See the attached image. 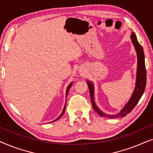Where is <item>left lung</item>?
I'll list each match as a JSON object with an SVG mask.
<instances>
[{
  "instance_id": "obj_1",
  "label": "left lung",
  "mask_w": 153,
  "mask_h": 153,
  "mask_svg": "<svg viewBox=\"0 0 153 153\" xmlns=\"http://www.w3.org/2000/svg\"><path fill=\"white\" fill-rule=\"evenodd\" d=\"M131 39L133 45L134 46L135 50L137 54V79H136V84L134 91L132 95L131 96L129 102L125 104L122 110L118 114L116 115H107L105 113L101 111L100 108L96 105L95 100H94V85L91 81H87V84L88 85V88L91 95V100L92 102L93 109L101 116L106 117V118H115L119 117H124L127 116L129 113H130L135 106L139 102L140 98L143 95L146 88V69L145 65V56L142 46L138 42L137 37L134 33H132L131 35Z\"/></svg>"
}]
</instances>
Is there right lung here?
Here are the masks:
<instances>
[{
    "instance_id": "add662e5",
    "label": "right lung",
    "mask_w": 153,
    "mask_h": 153,
    "mask_svg": "<svg viewBox=\"0 0 153 153\" xmlns=\"http://www.w3.org/2000/svg\"><path fill=\"white\" fill-rule=\"evenodd\" d=\"M72 85V83H70V84L68 85V88H67V91H66V97H67V95H68V91H69V90H70V88H71V85ZM65 108H66V104H65V106H64V108H63V110H62V113H61V114L60 115V116H58V118H57L56 119V120H54L53 121H52V122H54V121H56V120H58V119H59L60 117H61L62 115H63V114H64V112H65Z\"/></svg>"
}]
</instances>
